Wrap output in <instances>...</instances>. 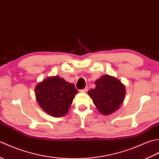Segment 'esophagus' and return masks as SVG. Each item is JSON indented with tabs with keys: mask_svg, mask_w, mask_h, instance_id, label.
<instances>
[{
	"mask_svg": "<svg viewBox=\"0 0 159 159\" xmlns=\"http://www.w3.org/2000/svg\"><path fill=\"white\" fill-rule=\"evenodd\" d=\"M87 91H88V87H86L85 89H83L80 90V92H87Z\"/></svg>",
	"mask_w": 159,
	"mask_h": 159,
	"instance_id": "34e87169",
	"label": "esophagus"
}]
</instances>
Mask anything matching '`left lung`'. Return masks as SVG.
Masks as SVG:
<instances>
[{"instance_id":"1","label":"left lung","mask_w":159,"mask_h":159,"mask_svg":"<svg viewBox=\"0 0 159 159\" xmlns=\"http://www.w3.org/2000/svg\"><path fill=\"white\" fill-rule=\"evenodd\" d=\"M96 87L88 94L98 110L103 115H109L119 109L122 104L126 90L119 80L109 75L100 77L95 82Z\"/></svg>"}]
</instances>
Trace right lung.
Segmentation results:
<instances>
[{
  "label": "right lung",
  "mask_w": 159,
  "mask_h": 159,
  "mask_svg": "<svg viewBox=\"0 0 159 159\" xmlns=\"http://www.w3.org/2000/svg\"><path fill=\"white\" fill-rule=\"evenodd\" d=\"M35 92L37 101L46 113L54 117H61L67 113L78 90L74 84L55 76L39 83Z\"/></svg>",
  "instance_id": "right-lung-1"
}]
</instances>
